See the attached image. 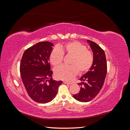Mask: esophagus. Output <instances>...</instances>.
Returning a JSON list of instances; mask_svg holds the SVG:
<instances>
[{
  "instance_id": "obj_1",
  "label": "esophagus",
  "mask_w": 130,
  "mask_h": 130,
  "mask_svg": "<svg viewBox=\"0 0 130 130\" xmlns=\"http://www.w3.org/2000/svg\"><path fill=\"white\" fill-rule=\"evenodd\" d=\"M63 82L64 84H68V85L72 84V83H69V82H67V81H63Z\"/></svg>"
}]
</instances>
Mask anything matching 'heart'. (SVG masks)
<instances>
[{
    "label": "heart",
    "mask_w": 130,
    "mask_h": 130,
    "mask_svg": "<svg viewBox=\"0 0 130 130\" xmlns=\"http://www.w3.org/2000/svg\"><path fill=\"white\" fill-rule=\"evenodd\" d=\"M55 47L50 55V61L54 66L61 64L63 60V53L71 56L69 64L70 66H61L55 70V75L57 79L72 81L77 74L84 73L91 67L94 60L93 54L87 46L77 41L68 42L63 45Z\"/></svg>",
    "instance_id": "obj_1"
}]
</instances>
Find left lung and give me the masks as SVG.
<instances>
[{"mask_svg":"<svg viewBox=\"0 0 130 130\" xmlns=\"http://www.w3.org/2000/svg\"><path fill=\"white\" fill-rule=\"evenodd\" d=\"M93 53V64L89 71L82 76V81L78 85L80 90L73 95L74 99L80 102H88L95 98L100 91L104 84L107 74V62L104 50L96 43L87 40Z\"/></svg>","mask_w":130,"mask_h":130,"instance_id":"1","label":"left lung"}]
</instances>
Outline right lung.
Listing matches in <instances>:
<instances>
[{
	"mask_svg": "<svg viewBox=\"0 0 130 130\" xmlns=\"http://www.w3.org/2000/svg\"><path fill=\"white\" fill-rule=\"evenodd\" d=\"M54 44L41 42L27 49L20 64L22 80L29 96L34 101L45 104L53 100L57 94L62 81L52 77L49 57Z\"/></svg>",
	"mask_w": 130,
	"mask_h": 130,
	"instance_id": "right-lung-1",
	"label": "right lung"
}]
</instances>
